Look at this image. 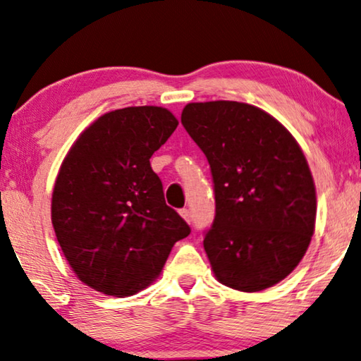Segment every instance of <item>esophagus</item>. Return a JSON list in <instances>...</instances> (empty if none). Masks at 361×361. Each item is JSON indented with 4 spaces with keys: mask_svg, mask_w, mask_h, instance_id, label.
<instances>
[{
    "mask_svg": "<svg viewBox=\"0 0 361 361\" xmlns=\"http://www.w3.org/2000/svg\"><path fill=\"white\" fill-rule=\"evenodd\" d=\"M180 214H181V218H183L185 221H191V214H190V209L188 208H183V209H180Z\"/></svg>",
    "mask_w": 361,
    "mask_h": 361,
    "instance_id": "obj_1",
    "label": "esophagus"
}]
</instances>
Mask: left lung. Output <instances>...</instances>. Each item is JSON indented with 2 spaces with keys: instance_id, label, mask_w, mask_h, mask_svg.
<instances>
[{
  "instance_id": "obj_1",
  "label": "left lung",
  "mask_w": 361,
  "mask_h": 361,
  "mask_svg": "<svg viewBox=\"0 0 361 361\" xmlns=\"http://www.w3.org/2000/svg\"><path fill=\"white\" fill-rule=\"evenodd\" d=\"M181 123L212 168L216 213L203 245L216 280L248 293L280 283L302 262L317 220L300 145L248 103H188Z\"/></svg>"
}]
</instances>
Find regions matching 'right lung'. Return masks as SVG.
Segmentation results:
<instances>
[{
  "label": "right lung",
  "mask_w": 361,
  "mask_h": 361,
  "mask_svg": "<svg viewBox=\"0 0 361 361\" xmlns=\"http://www.w3.org/2000/svg\"><path fill=\"white\" fill-rule=\"evenodd\" d=\"M176 126L161 106L115 109L91 123L63 159L51 221L63 255L90 288L118 298L138 293L190 235L149 165Z\"/></svg>",
  "instance_id": "obj_1"
}]
</instances>
